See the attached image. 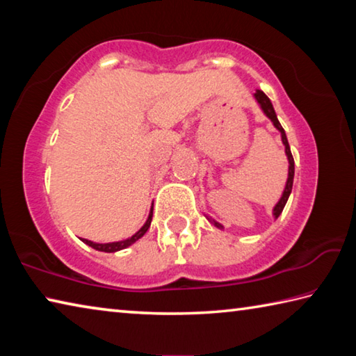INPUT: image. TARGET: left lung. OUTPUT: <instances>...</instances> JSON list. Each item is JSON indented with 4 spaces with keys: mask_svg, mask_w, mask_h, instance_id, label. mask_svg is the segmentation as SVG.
Wrapping results in <instances>:
<instances>
[{
    "mask_svg": "<svg viewBox=\"0 0 356 356\" xmlns=\"http://www.w3.org/2000/svg\"><path fill=\"white\" fill-rule=\"evenodd\" d=\"M254 97H256V100L259 102V105H261V108H262V110H264V113L267 114V116H268L270 119H272V122H273L275 127L281 131L282 143H284V146H286V155H287V159H289V177H287L286 188H284V193H282V196H281L280 202L276 204L275 209H273V215H275V218H278V216H280V215H281V212H282V209H284V206H286L287 200H289V195H291V191H292V184H293V171H295V166H293V156H292V152H291V147H289V143H287L286 131H284V129L281 127V124H280L278 118H276V113H275V110H273V105H272V102H270V99H268L267 95H265L262 91H256ZM213 225H215L216 227H220V229L222 227V226L220 225V222H216V221H213Z\"/></svg>",
    "mask_w": 356,
    "mask_h": 356,
    "instance_id": "obj_1",
    "label": "left lung"
}]
</instances>
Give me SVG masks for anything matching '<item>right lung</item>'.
<instances>
[{"instance_id":"add662e5","label":"right lung","mask_w":356,"mask_h":356,"mask_svg":"<svg viewBox=\"0 0 356 356\" xmlns=\"http://www.w3.org/2000/svg\"><path fill=\"white\" fill-rule=\"evenodd\" d=\"M152 210L154 209H150V213H149V218H147V221H146V225H144L140 231H138L135 236H131L130 238H127V240H122V242H114V243H94V242H91V240H86L84 238L83 242L86 243V245H89V246H92L94 250H97V251H105V252H114V251H119V250H124V248H127V246H130L131 243H135L138 238H141L144 234L147 232V229H149V226H150V221H152Z\"/></svg>"}]
</instances>
